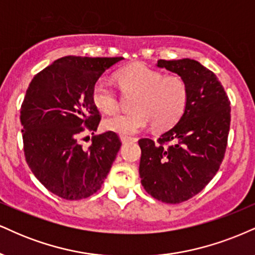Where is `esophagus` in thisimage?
Returning a JSON list of instances; mask_svg holds the SVG:
<instances>
[{
	"mask_svg": "<svg viewBox=\"0 0 255 255\" xmlns=\"http://www.w3.org/2000/svg\"><path fill=\"white\" fill-rule=\"evenodd\" d=\"M121 140H122V143H128V142H134V140H136V138H133V137H128V136H124V134H122Z\"/></svg>",
	"mask_w": 255,
	"mask_h": 255,
	"instance_id": "obj_1",
	"label": "esophagus"
}]
</instances>
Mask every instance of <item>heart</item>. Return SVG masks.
Listing matches in <instances>:
<instances>
[{
    "label": "heart",
    "instance_id": "b5f03b06",
    "mask_svg": "<svg viewBox=\"0 0 255 255\" xmlns=\"http://www.w3.org/2000/svg\"><path fill=\"white\" fill-rule=\"evenodd\" d=\"M117 82L125 94H134L131 100L133 111L121 112L105 119L109 131L133 134L151 122L156 130L175 125L186 112L190 101V87L180 75H164L144 64H131L117 71ZM93 104L104 113L118 109V93L109 81L99 79L92 88Z\"/></svg>",
    "mask_w": 255,
    "mask_h": 255
}]
</instances>
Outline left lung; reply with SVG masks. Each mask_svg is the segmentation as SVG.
I'll return each instance as SVG.
<instances>
[{"instance_id":"obj_1","label":"left lung","mask_w":255,"mask_h":255,"mask_svg":"<svg viewBox=\"0 0 255 255\" xmlns=\"http://www.w3.org/2000/svg\"><path fill=\"white\" fill-rule=\"evenodd\" d=\"M157 67L190 87L185 115L157 140L140 138L139 176L144 190L168 204L198 194L220 169L230 128V101L216 75L194 59H158Z\"/></svg>"}]
</instances>
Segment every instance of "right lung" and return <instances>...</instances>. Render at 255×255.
<instances>
[{
    "instance_id": "1",
    "label": "right lung",
    "mask_w": 255,
    "mask_h": 255,
    "mask_svg": "<svg viewBox=\"0 0 255 255\" xmlns=\"http://www.w3.org/2000/svg\"><path fill=\"white\" fill-rule=\"evenodd\" d=\"M123 57L57 59L33 77L20 110L23 152L32 173L50 192L79 200L98 192L122 142L107 131L79 142L85 131H97L101 116L92 88L104 71Z\"/></svg>"
}]
</instances>
